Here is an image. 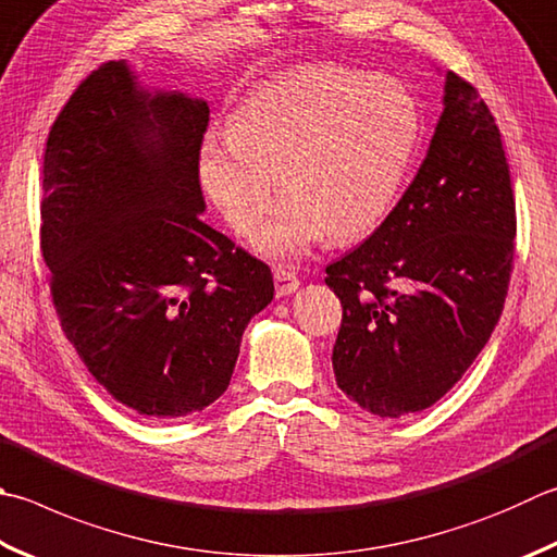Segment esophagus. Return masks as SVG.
Wrapping results in <instances>:
<instances>
[{"label": "esophagus", "instance_id": "esophagus-1", "mask_svg": "<svg viewBox=\"0 0 557 557\" xmlns=\"http://www.w3.org/2000/svg\"><path fill=\"white\" fill-rule=\"evenodd\" d=\"M274 283L278 298H286L300 288V278L296 274H290L288 269H274Z\"/></svg>", "mask_w": 557, "mask_h": 557}]
</instances>
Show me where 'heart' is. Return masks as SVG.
Here are the masks:
<instances>
[{"mask_svg": "<svg viewBox=\"0 0 557 557\" xmlns=\"http://www.w3.org/2000/svg\"><path fill=\"white\" fill-rule=\"evenodd\" d=\"M419 115L405 89L339 67H306L239 101L198 152L203 191L259 255L293 261L330 235L349 243L393 211L414 154Z\"/></svg>", "mask_w": 557, "mask_h": 557, "instance_id": "1", "label": "heart"}]
</instances>
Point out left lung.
Segmentation results:
<instances>
[{"label": "left lung", "mask_w": 557, "mask_h": 557, "mask_svg": "<svg viewBox=\"0 0 557 557\" xmlns=\"http://www.w3.org/2000/svg\"><path fill=\"white\" fill-rule=\"evenodd\" d=\"M513 235L497 123L446 72L444 111L414 182L361 247L327 267L324 283L344 310L332 351L342 393L391 419L442 400L499 320Z\"/></svg>", "instance_id": "1"}]
</instances>
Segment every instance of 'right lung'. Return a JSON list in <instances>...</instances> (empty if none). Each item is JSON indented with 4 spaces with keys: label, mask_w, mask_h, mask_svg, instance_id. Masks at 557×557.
I'll return each instance as SVG.
<instances>
[{
    "label": "right lung",
    "mask_w": 557,
    "mask_h": 557,
    "mask_svg": "<svg viewBox=\"0 0 557 557\" xmlns=\"http://www.w3.org/2000/svg\"><path fill=\"white\" fill-rule=\"evenodd\" d=\"M208 103L107 62L52 123L40 245L79 359L145 417L201 412L227 391L271 269L203 223Z\"/></svg>",
    "instance_id": "obj_1"
}]
</instances>
